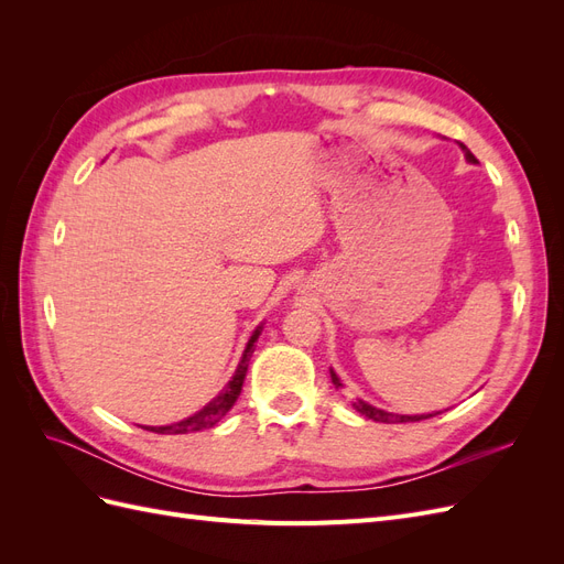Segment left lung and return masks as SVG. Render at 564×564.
Masks as SVG:
<instances>
[{
	"label": "left lung",
	"instance_id": "left-lung-1",
	"mask_svg": "<svg viewBox=\"0 0 564 564\" xmlns=\"http://www.w3.org/2000/svg\"><path fill=\"white\" fill-rule=\"evenodd\" d=\"M458 145H460V150H464L466 160H468L470 164H477V160L473 158V152H470L464 143H458ZM329 373H332V383H334L336 388H344V383H340V379H338V373H336L334 369H329ZM352 409H355L357 414H362L365 419H371V421H377V423H414V421H423V419H431V416L440 414V412H435V414H414V416H409V414H392V412H386V409L373 406V404H369V402H365V400H360V398H357V400L352 402Z\"/></svg>",
	"mask_w": 564,
	"mask_h": 564
}]
</instances>
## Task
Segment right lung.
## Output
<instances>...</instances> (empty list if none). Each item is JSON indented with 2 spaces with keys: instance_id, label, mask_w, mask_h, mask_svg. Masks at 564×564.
Masks as SVG:
<instances>
[{
  "instance_id": "add662e5",
  "label": "right lung",
  "mask_w": 564,
  "mask_h": 564,
  "mask_svg": "<svg viewBox=\"0 0 564 564\" xmlns=\"http://www.w3.org/2000/svg\"><path fill=\"white\" fill-rule=\"evenodd\" d=\"M261 332H263V322L251 332L247 346H245V352L240 357V365H237V369L232 373V379L228 381V386L224 390L218 392L214 400H209L193 416L181 419V421L169 423V425H145V431L162 433V435H187V433H199V431L214 429V425L230 412L232 404L237 402V398H240L242 383H245V377H247V367H249V360H251L253 348H256L253 344H256V340H259Z\"/></svg>"
}]
</instances>
